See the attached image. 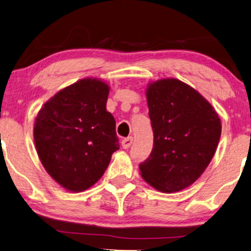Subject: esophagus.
Segmentation results:
<instances>
[{
    "mask_svg": "<svg viewBox=\"0 0 251 251\" xmlns=\"http://www.w3.org/2000/svg\"><path fill=\"white\" fill-rule=\"evenodd\" d=\"M132 143H133V137H128V138H125L122 140V143H121V145H122V147L123 149H129L130 146L132 145Z\"/></svg>",
    "mask_w": 251,
    "mask_h": 251,
    "instance_id": "obj_1",
    "label": "esophagus"
}]
</instances>
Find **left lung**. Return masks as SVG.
I'll list each match as a JSON object with an SVG mask.
<instances>
[{
  "mask_svg": "<svg viewBox=\"0 0 251 251\" xmlns=\"http://www.w3.org/2000/svg\"><path fill=\"white\" fill-rule=\"evenodd\" d=\"M153 150L139 164L142 177L164 193L184 190L203 174L218 146L222 125L209 101L176 78L146 90Z\"/></svg>",
  "mask_w": 251,
  "mask_h": 251,
  "instance_id": "1",
  "label": "left lung"
}]
</instances>
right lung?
<instances>
[{"instance_id": "1", "label": "right lung", "mask_w": 251, "mask_h": 251, "mask_svg": "<svg viewBox=\"0 0 251 251\" xmlns=\"http://www.w3.org/2000/svg\"><path fill=\"white\" fill-rule=\"evenodd\" d=\"M108 92L105 82L83 78L54 95L36 116V152L47 173L68 191L97 183L120 149L115 119L106 111Z\"/></svg>"}]
</instances>
